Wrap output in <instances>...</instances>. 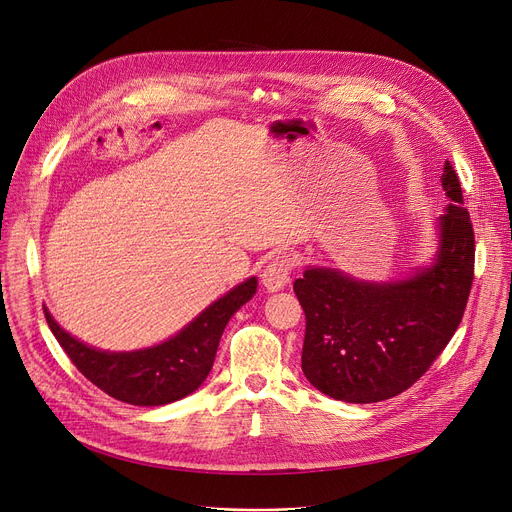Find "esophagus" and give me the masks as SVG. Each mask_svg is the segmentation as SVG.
<instances>
[{
	"instance_id": "1",
	"label": "esophagus",
	"mask_w": 512,
	"mask_h": 512,
	"mask_svg": "<svg viewBox=\"0 0 512 512\" xmlns=\"http://www.w3.org/2000/svg\"><path fill=\"white\" fill-rule=\"evenodd\" d=\"M293 270V258L289 256H277L272 258L266 268L262 270L260 279H262V285L268 293H277L281 291L287 283H289V274Z\"/></svg>"
}]
</instances>
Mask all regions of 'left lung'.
<instances>
[{
    "label": "left lung",
    "instance_id": "1",
    "mask_svg": "<svg viewBox=\"0 0 512 512\" xmlns=\"http://www.w3.org/2000/svg\"><path fill=\"white\" fill-rule=\"evenodd\" d=\"M449 205L435 221L430 262L406 277L367 281L307 266L293 289L305 311L301 369L326 396L348 404L389 400L416 383L453 338L474 281V229L449 162Z\"/></svg>",
    "mask_w": 512,
    "mask_h": 512
}]
</instances>
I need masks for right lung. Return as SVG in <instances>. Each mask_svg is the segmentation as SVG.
<instances>
[{
  "instance_id": "obj_1",
  "label": "right lung",
  "mask_w": 512,
  "mask_h": 512,
  "mask_svg": "<svg viewBox=\"0 0 512 512\" xmlns=\"http://www.w3.org/2000/svg\"><path fill=\"white\" fill-rule=\"evenodd\" d=\"M258 289L250 277L215 299L180 332L137 350H102L71 336L45 307V318L80 373L114 400L133 406H166L199 389L213 369L221 334L231 316Z\"/></svg>"
}]
</instances>
